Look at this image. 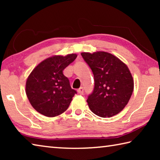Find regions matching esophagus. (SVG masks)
I'll return each instance as SVG.
<instances>
[{
	"label": "esophagus",
	"instance_id": "1",
	"mask_svg": "<svg viewBox=\"0 0 160 160\" xmlns=\"http://www.w3.org/2000/svg\"><path fill=\"white\" fill-rule=\"evenodd\" d=\"M78 92L80 94H83V93H84V89H83V88H80L78 89Z\"/></svg>",
	"mask_w": 160,
	"mask_h": 160
}]
</instances>
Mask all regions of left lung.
Here are the masks:
<instances>
[{"instance_id":"obj_1","label":"left lung","mask_w":160,"mask_h":160,"mask_svg":"<svg viewBox=\"0 0 160 160\" xmlns=\"http://www.w3.org/2000/svg\"><path fill=\"white\" fill-rule=\"evenodd\" d=\"M84 61L94 75V86L87 102L90 110L100 117L117 114L128 104L134 82L125 63L104 51L82 53Z\"/></svg>"}]
</instances>
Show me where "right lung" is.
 Here are the masks:
<instances>
[{"label": "right lung", "mask_w": 160, "mask_h": 160, "mask_svg": "<svg viewBox=\"0 0 160 160\" xmlns=\"http://www.w3.org/2000/svg\"><path fill=\"white\" fill-rule=\"evenodd\" d=\"M76 58L75 53L52 56L41 62L29 75L27 96L34 109L41 114L53 117L68 108L77 92L71 88L63 71Z\"/></svg>", "instance_id": "1"}]
</instances>
